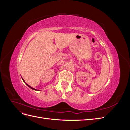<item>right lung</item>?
I'll return each mask as SVG.
<instances>
[{
    "mask_svg": "<svg viewBox=\"0 0 130 130\" xmlns=\"http://www.w3.org/2000/svg\"><path fill=\"white\" fill-rule=\"evenodd\" d=\"M22 79H23V78H22ZM23 81H24V82H25V81H24V80H23ZM26 85L27 86H28V87H30V88H31V89H34V90H37V89H35V88H32V87H31V86H29L28 84H26Z\"/></svg>",
    "mask_w": 130,
    "mask_h": 130,
    "instance_id": "1",
    "label": "right lung"
}]
</instances>
